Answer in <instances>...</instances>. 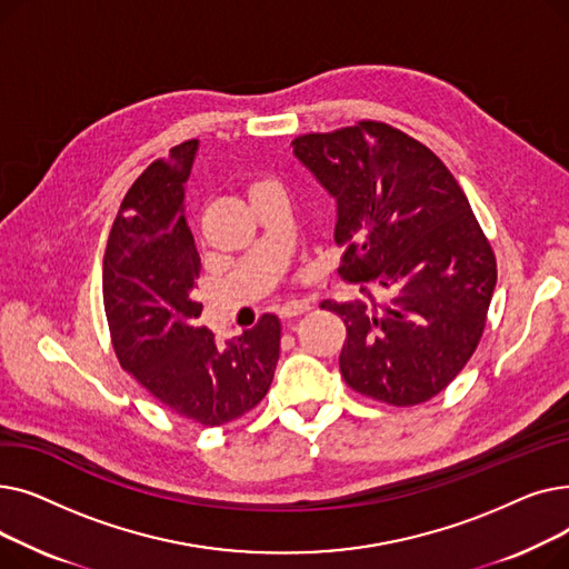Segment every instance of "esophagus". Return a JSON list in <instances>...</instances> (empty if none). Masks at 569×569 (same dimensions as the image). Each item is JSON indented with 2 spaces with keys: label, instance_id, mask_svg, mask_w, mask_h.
<instances>
[{
  "label": "esophagus",
  "instance_id": "1",
  "mask_svg": "<svg viewBox=\"0 0 569 569\" xmlns=\"http://www.w3.org/2000/svg\"><path fill=\"white\" fill-rule=\"evenodd\" d=\"M309 309H311V305H309V302L292 300V302H288V305H283V307L279 309V316H281V318H297V316L307 313Z\"/></svg>",
  "mask_w": 569,
  "mask_h": 569
}]
</instances>
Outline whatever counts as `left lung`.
<instances>
[{
  "label": "left lung",
  "mask_w": 569,
  "mask_h": 569,
  "mask_svg": "<svg viewBox=\"0 0 569 569\" xmlns=\"http://www.w3.org/2000/svg\"><path fill=\"white\" fill-rule=\"evenodd\" d=\"M337 202L339 274L365 300H325L341 316L343 380L390 406L429 401L466 367L485 332L496 258L452 172L399 129L360 122L292 140Z\"/></svg>",
  "instance_id": "1"
}]
</instances>
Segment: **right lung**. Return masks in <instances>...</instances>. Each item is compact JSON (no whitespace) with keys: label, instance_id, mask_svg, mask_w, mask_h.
Here are the masks:
<instances>
[{"label":"right lung","instance_id":"add662e5","mask_svg":"<svg viewBox=\"0 0 569 569\" xmlns=\"http://www.w3.org/2000/svg\"><path fill=\"white\" fill-rule=\"evenodd\" d=\"M198 140L170 149L129 189L103 256V307L114 352L166 408L204 427H221L256 408L279 362L281 322L221 343L198 325L200 256L184 214Z\"/></svg>","mask_w":569,"mask_h":569}]
</instances>
